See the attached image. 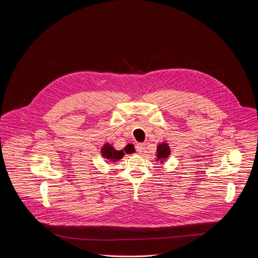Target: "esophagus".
I'll return each mask as SVG.
<instances>
[{"label":"esophagus","mask_w":258,"mask_h":258,"mask_svg":"<svg viewBox=\"0 0 258 258\" xmlns=\"http://www.w3.org/2000/svg\"><path fill=\"white\" fill-rule=\"evenodd\" d=\"M137 151L139 152V154H143L145 152V144H142V143H139L137 144Z\"/></svg>","instance_id":"esophagus-1"}]
</instances>
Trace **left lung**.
Wrapping results in <instances>:
<instances>
[{
	"mask_svg": "<svg viewBox=\"0 0 258 258\" xmlns=\"http://www.w3.org/2000/svg\"><path fill=\"white\" fill-rule=\"evenodd\" d=\"M170 152H171L170 147L167 143L163 142V143L159 144L157 147V153H156L157 161H159L160 163H163L169 157Z\"/></svg>",
	"mask_w": 258,
	"mask_h": 258,
	"instance_id": "left-lung-1",
	"label": "left lung"
}]
</instances>
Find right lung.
Wrapping results in <instances>:
<instances>
[{
    "label": "right lung",
    "mask_w": 258,
    "mask_h": 258,
    "mask_svg": "<svg viewBox=\"0 0 258 258\" xmlns=\"http://www.w3.org/2000/svg\"><path fill=\"white\" fill-rule=\"evenodd\" d=\"M101 155L103 158L107 159L109 162H117L124 156V151L115 150L112 145H110L109 143H105L101 148Z\"/></svg>",
    "instance_id": "1"
}]
</instances>
